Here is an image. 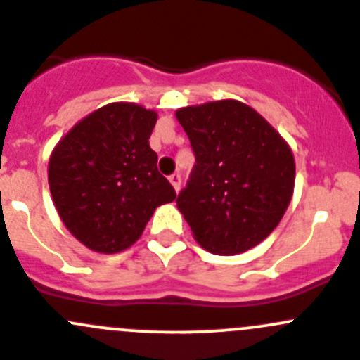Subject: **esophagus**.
I'll use <instances>...</instances> for the list:
<instances>
[{"instance_id":"obj_1","label":"esophagus","mask_w":360,"mask_h":360,"mask_svg":"<svg viewBox=\"0 0 360 360\" xmlns=\"http://www.w3.org/2000/svg\"><path fill=\"white\" fill-rule=\"evenodd\" d=\"M169 182H171V186L174 187V191L178 193V191H180V186H182V178H180V174H178V173L171 174Z\"/></svg>"}]
</instances>
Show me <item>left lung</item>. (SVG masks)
Listing matches in <instances>:
<instances>
[{
  "label": "left lung",
  "mask_w": 360,
  "mask_h": 360,
  "mask_svg": "<svg viewBox=\"0 0 360 360\" xmlns=\"http://www.w3.org/2000/svg\"><path fill=\"white\" fill-rule=\"evenodd\" d=\"M196 164L176 207L208 252L249 251L272 233L295 186L288 143L251 105L207 102L178 109Z\"/></svg>",
  "instance_id": "left-lung-1"
}]
</instances>
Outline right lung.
Masks as SVG:
<instances>
[{
    "label": "right lung",
    "instance_id": "right-lung-1",
    "mask_svg": "<svg viewBox=\"0 0 360 360\" xmlns=\"http://www.w3.org/2000/svg\"><path fill=\"white\" fill-rule=\"evenodd\" d=\"M155 122L152 109L111 102L75 123L51 153L47 178L58 215L91 251L131 248L155 208L176 198L150 148Z\"/></svg>",
    "mask_w": 360,
    "mask_h": 360
}]
</instances>
